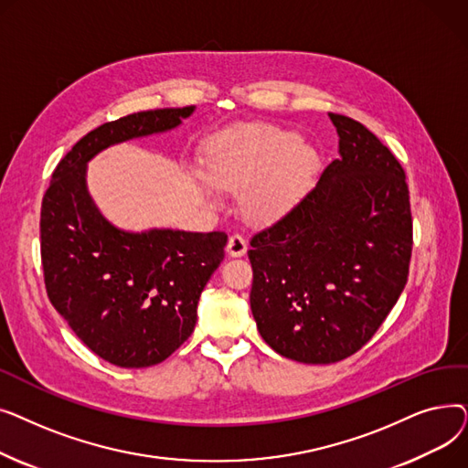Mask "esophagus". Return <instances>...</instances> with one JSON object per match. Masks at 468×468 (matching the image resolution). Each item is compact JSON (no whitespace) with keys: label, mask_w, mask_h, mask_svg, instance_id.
I'll return each mask as SVG.
<instances>
[{"label":"esophagus","mask_w":468,"mask_h":468,"mask_svg":"<svg viewBox=\"0 0 468 468\" xmlns=\"http://www.w3.org/2000/svg\"><path fill=\"white\" fill-rule=\"evenodd\" d=\"M247 240H244V237L240 235V233H233L231 237H229V240H228V252H229V256H242V254H247Z\"/></svg>","instance_id":"34e87169"}]
</instances>
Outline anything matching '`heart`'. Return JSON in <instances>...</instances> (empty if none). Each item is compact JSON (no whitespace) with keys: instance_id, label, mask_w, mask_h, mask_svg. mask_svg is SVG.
<instances>
[{"instance_id":"obj_1","label":"heart","mask_w":468,"mask_h":468,"mask_svg":"<svg viewBox=\"0 0 468 468\" xmlns=\"http://www.w3.org/2000/svg\"><path fill=\"white\" fill-rule=\"evenodd\" d=\"M316 168V154L286 129L254 125L221 138L210 154L203 187L244 191L242 207L256 219L286 212L305 193Z\"/></svg>"}]
</instances>
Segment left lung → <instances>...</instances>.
<instances>
[{
  "label": "left lung",
  "mask_w": 468,
  "mask_h": 468,
  "mask_svg": "<svg viewBox=\"0 0 468 468\" xmlns=\"http://www.w3.org/2000/svg\"><path fill=\"white\" fill-rule=\"evenodd\" d=\"M339 155L250 239V307L269 347L303 364L355 355L399 302L413 226L406 172L362 122L330 113Z\"/></svg>",
  "instance_id": "1"
}]
</instances>
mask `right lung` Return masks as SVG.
Masks as SVG:
<instances>
[{
  "instance_id": "obj_1",
  "label": "right lung",
  "mask_w": 468,
  "mask_h": 468,
  "mask_svg": "<svg viewBox=\"0 0 468 468\" xmlns=\"http://www.w3.org/2000/svg\"><path fill=\"white\" fill-rule=\"evenodd\" d=\"M193 106L138 112L85 134L57 165L41 203L47 296L85 346L121 367L163 362L191 335L197 303L224 260V231L127 233L98 212L85 165L112 144L175 129Z\"/></svg>"
}]
</instances>
